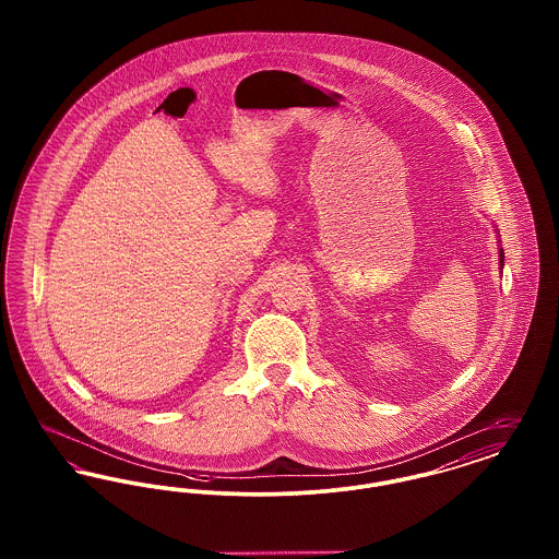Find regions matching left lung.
Returning <instances> with one entry per match:
<instances>
[{
    "label": "left lung",
    "mask_w": 559,
    "mask_h": 559,
    "mask_svg": "<svg viewBox=\"0 0 559 559\" xmlns=\"http://www.w3.org/2000/svg\"><path fill=\"white\" fill-rule=\"evenodd\" d=\"M501 266H503V249H501Z\"/></svg>",
    "instance_id": "1"
}]
</instances>
